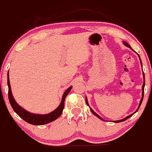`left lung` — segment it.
I'll return each mask as SVG.
<instances>
[{"label": "left lung", "instance_id": "obj_1", "mask_svg": "<svg viewBox=\"0 0 152 152\" xmlns=\"http://www.w3.org/2000/svg\"><path fill=\"white\" fill-rule=\"evenodd\" d=\"M123 44L125 45L126 46H127V47H128V48H131V46L129 45L128 44V43H126V42H123ZM139 59H140V61H141V66H142V63H141V58H140V57H139ZM143 75H144V84H143V86H142V98H141V101H140V104H139V106H138V109H137V110H136V112H135L134 113H136V112H137L138 110V109H139V107H140V106H141V102H142V101H143V99H144V86H145V77H144V73H143ZM86 104H87V105H89V104H88V102H87V99H86ZM90 110H91V113H93V114L94 115H96V117H98V118H99V119L100 120H102V121H103L102 120V118H101L100 116L99 115H98L97 114H96V113H95V112L92 109H91V107H90ZM134 113H133V114H131V115H129V116H128V117H126V118H124V119H123V120H120V121H114L115 123H120V122H123V121H126V120H127L128 118H129L130 117H131L133 115V114H134Z\"/></svg>", "mask_w": 152, "mask_h": 152}]
</instances>
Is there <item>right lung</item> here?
Returning a JSON list of instances; mask_svg holds the SVG:
<instances>
[{
  "mask_svg": "<svg viewBox=\"0 0 152 152\" xmlns=\"http://www.w3.org/2000/svg\"><path fill=\"white\" fill-rule=\"evenodd\" d=\"M8 99H9V102L12 107L13 110H14L15 113L18 115L19 117H21L24 121L30 123L31 125H34V126H42V125L47 124L52 122V121H55L61 115L62 113L63 107H64V102L65 99H66V96H67L69 91H71L72 86H70L68 89L65 91V93L63 95L62 100H61V104L58 106L57 109L55 110L52 113L46 115H39V114H33V113H29V112L26 111L25 110L23 109L21 107H20L19 104L16 103L15 101L14 96L12 95L11 89V85H10L9 77H8Z\"/></svg>",
  "mask_w": 152,
  "mask_h": 152,
  "instance_id": "obj_1",
  "label": "right lung"
}]
</instances>
